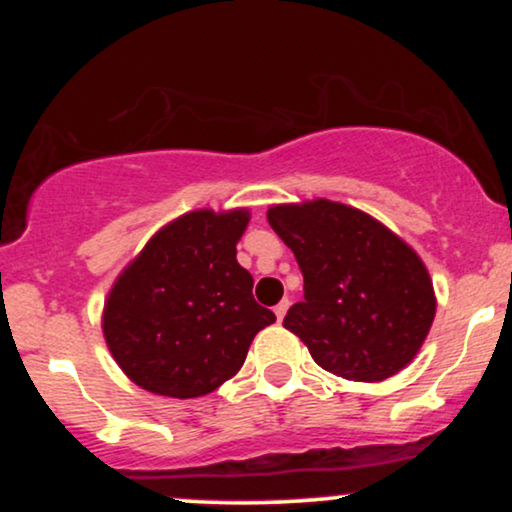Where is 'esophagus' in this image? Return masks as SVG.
Returning <instances> with one entry per match:
<instances>
[{
	"instance_id": "1",
	"label": "esophagus",
	"mask_w": 512,
	"mask_h": 512,
	"mask_svg": "<svg viewBox=\"0 0 512 512\" xmlns=\"http://www.w3.org/2000/svg\"><path fill=\"white\" fill-rule=\"evenodd\" d=\"M286 310H289V301H281L279 305H274V315H276V320H284V315H286Z\"/></svg>"
}]
</instances>
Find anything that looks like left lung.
Wrapping results in <instances>:
<instances>
[{"label":"left lung","instance_id":"obj_1","mask_svg":"<svg viewBox=\"0 0 512 512\" xmlns=\"http://www.w3.org/2000/svg\"><path fill=\"white\" fill-rule=\"evenodd\" d=\"M267 221L305 281L284 327L317 366L356 383H380L407 368L438 305L416 250L366 211L322 197L274 204Z\"/></svg>","mask_w":512,"mask_h":512}]
</instances>
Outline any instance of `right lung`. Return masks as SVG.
<instances>
[{"mask_svg": "<svg viewBox=\"0 0 512 512\" xmlns=\"http://www.w3.org/2000/svg\"><path fill=\"white\" fill-rule=\"evenodd\" d=\"M248 209L187 211L151 236L103 305V337L122 373L154 395L192 399L243 368L276 320L236 260Z\"/></svg>", "mask_w": 512, "mask_h": 512, "instance_id": "add662e5", "label": "right lung"}]
</instances>
